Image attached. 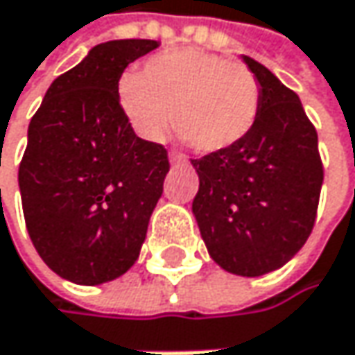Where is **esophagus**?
<instances>
[{
	"label": "esophagus",
	"instance_id": "34e87169",
	"mask_svg": "<svg viewBox=\"0 0 355 355\" xmlns=\"http://www.w3.org/2000/svg\"><path fill=\"white\" fill-rule=\"evenodd\" d=\"M169 161H171V165H180V163L186 161V155H182L178 151H169Z\"/></svg>",
	"mask_w": 355,
	"mask_h": 355
}]
</instances>
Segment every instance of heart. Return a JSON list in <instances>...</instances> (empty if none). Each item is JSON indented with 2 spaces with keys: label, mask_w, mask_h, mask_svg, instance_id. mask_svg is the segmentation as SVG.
<instances>
[{
  "label": "heart",
  "mask_w": 355,
  "mask_h": 355,
  "mask_svg": "<svg viewBox=\"0 0 355 355\" xmlns=\"http://www.w3.org/2000/svg\"><path fill=\"white\" fill-rule=\"evenodd\" d=\"M118 102L135 132L161 141L171 122L200 153H218L253 128L259 83L239 63L196 49H180L147 61L143 75L124 73Z\"/></svg>",
  "instance_id": "b5f03b06"
}]
</instances>
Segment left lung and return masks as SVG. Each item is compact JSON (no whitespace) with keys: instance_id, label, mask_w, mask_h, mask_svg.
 Segmentation results:
<instances>
[{"instance_id":"obj_1","label":"left lung","mask_w":355,"mask_h":355,"mask_svg":"<svg viewBox=\"0 0 355 355\" xmlns=\"http://www.w3.org/2000/svg\"><path fill=\"white\" fill-rule=\"evenodd\" d=\"M241 59L259 83V114L243 141L192 159L200 180L192 212L214 263L257 278L288 263L306 243L323 165L298 96L268 67Z\"/></svg>"}]
</instances>
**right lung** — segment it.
<instances>
[{"label": "right lung", "instance_id": "1", "mask_svg": "<svg viewBox=\"0 0 355 355\" xmlns=\"http://www.w3.org/2000/svg\"><path fill=\"white\" fill-rule=\"evenodd\" d=\"M157 40H110L59 75L28 126L18 184L26 229L61 278L98 286L139 259L169 171L167 151L135 135L118 102L124 69Z\"/></svg>", "mask_w": 355, "mask_h": 355}]
</instances>
